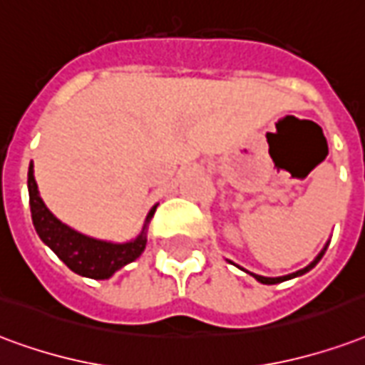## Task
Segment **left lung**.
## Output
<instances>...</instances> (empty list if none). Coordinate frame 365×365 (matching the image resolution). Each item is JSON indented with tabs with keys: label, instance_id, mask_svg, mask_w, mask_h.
Wrapping results in <instances>:
<instances>
[{
	"label": "left lung",
	"instance_id": "left-lung-1",
	"mask_svg": "<svg viewBox=\"0 0 365 365\" xmlns=\"http://www.w3.org/2000/svg\"><path fill=\"white\" fill-rule=\"evenodd\" d=\"M325 251H327V245H325V247H323V251H321L319 255L313 259L312 263H309V265L306 267V269H299V271L292 272V274H286V277H277V279H271V277H261V274H253V272H250V274H253V279H257L259 282H263V284H279V282H284V280H290V279H294V277H299V274H304V272L312 271L313 267L319 263V259L323 257V255H325Z\"/></svg>",
	"mask_w": 365,
	"mask_h": 365
}]
</instances>
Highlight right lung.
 Listing matches in <instances>:
<instances>
[{"instance_id":"obj_1","label":"right lung","mask_w":365,"mask_h":365,"mask_svg":"<svg viewBox=\"0 0 365 365\" xmlns=\"http://www.w3.org/2000/svg\"><path fill=\"white\" fill-rule=\"evenodd\" d=\"M29 197H31L32 224H34L40 240L73 272L96 280L110 279L115 271H120L121 267H125L141 255L147 245V224L156 210L155 205L148 212L147 224L143 226V232L135 240L125 242V244H112V242L85 236L53 217L38 193L32 162L29 166Z\"/></svg>"}]
</instances>
